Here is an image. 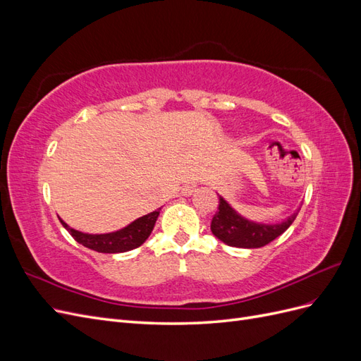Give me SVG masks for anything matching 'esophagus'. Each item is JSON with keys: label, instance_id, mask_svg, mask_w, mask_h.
<instances>
[{"label": "esophagus", "instance_id": "esophagus-1", "mask_svg": "<svg viewBox=\"0 0 361 361\" xmlns=\"http://www.w3.org/2000/svg\"><path fill=\"white\" fill-rule=\"evenodd\" d=\"M195 190H197V183L195 182H190L185 185V187L182 188V194L183 195H191L192 192H195Z\"/></svg>", "mask_w": 361, "mask_h": 361}]
</instances>
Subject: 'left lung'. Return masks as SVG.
Masks as SVG:
<instances>
[{
  "label": "left lung",
  "instance_id": "left-lung-1",
  "mask_svg": "<svg viewBox=\"0 0 361 361\" xmlns=\"http://www.w3.org/2000/svg\"><path fill=\"white\" fill-rule=\"evenodd\" d=\"M300 211L279 224H259L245 220L236 214L223 197L218 202V211L212 216L211 231L226 245L238 248H260L274 241L293 223Z\"/></svg>",
  "mask_w": 361,
  "mask_h": 361
}]
</instances>
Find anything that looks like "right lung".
<instances>
[{"label": "right lung", "instance_id": "1", "mask_svg": "<svg viewBox=\"0 0 361 361\" xmlns=\"http://www.w3.org/2000/svg\"><path fill=\"white\" fill-rule=\"evenodd\" d=\"M161 209V207H159ZM159 209L150 212L145 216H140L138 220L130 223L129 226L120 228L113 233L104 235H89L71 228L63 220L61 224L72 235L76 243L82 244L84 247L97 251V253H125V251L134 250L143 244L149 235L154 231L157 218L159 215Z\"/></svg>", "mask_w": 361, "mask_h": 361}]
</instances>
